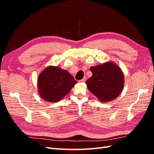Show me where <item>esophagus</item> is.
Returning a JSON list of instances; mask_svg holds the SVG:
<instances>
[{"label":"esophagus","instance_id":"1","mask_svg":"<svg viewBox=\"0 0 154 154\" xmlns=\"http://www.w3.org/2000/svg\"><path fill=\"white\" fill-rule=\"evenodd\" d=\"M86 79H87V78L85 76L84 78H83V79H82L81 80H80L79 81V82H82V83H84V82H85V81H86Z\"/></svg>","mask_w":154,"mask_h":154}]
</instances>
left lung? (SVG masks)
Wrapping results in <instances>:
<instances>
[{
    "mask_svg": "<svg viewBox=\"0 0 154 154\" xmlns=\"http://www.w3.org/2000/svg\"><path fill=\"white\" fill-rule=\"evenodd\" d=\"M92 76L86 81L88 89L100 101L109 102L122 93L124 86L122 70L113 62L91 67Z\"/></svg>",
    "mask_w": 154,
    "mask_h": 154,
    "instance_id": "obj_1",
    "label": "left lung"
}]
</instances>
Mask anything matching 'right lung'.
<instances>
[{
	"instance_id": "add662e5",
	"label": "right lung",
	"mask_w": 154,
	"mask_h": 154,
	"mask_svg": "<svg viewBox=\"0 0 154 154\" xmlns=\"http://www.w3.org/2000/svg\"><path fill=\"white\" fill-rule=\"evenodd\" d=\"M77 82L67 70L49 66L40 72L37 80L40 96L51 103L63 99Z\"/></svg>"
}]
</instances>
